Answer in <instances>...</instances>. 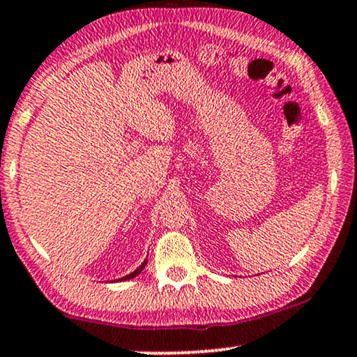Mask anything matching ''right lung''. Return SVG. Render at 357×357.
Segmentation results:
<instances>
[{
	"instance_id": "obj_1",
	"label": "right lung",
	"mask_w": 357,
	"mask_h": 357,
	"mask_svg": "<svg viewBox=\"0 0 357 357\" xmlns=\"http://www.w3.org/2000/svg\"><path fill=\"white\" fill-rule=\"evenodd\" d=\"M145 265H146V260L145 261H143V264L142 265H139V267L137 268V270H135V272L133 273H130V275H126V277H123V278H120V280H130V278H133V277H137V275L139 273V272H142V270L143 268H145Z\"/></svg>"
}]
</instances>
